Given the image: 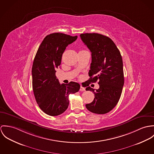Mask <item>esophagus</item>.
Listing matches in <instances>:
<instances>
[{"mask_svg": "<svg viewBox=\"0 0 154 154\" xmlns=\"http://www.w3.org/2000/svg\"><path fill=\"white\" fill-rule=\"evenodd\" d=\"M80 91H85V88L83 87L82 85L80 86Z\"/></svg>", "mask_w": 154, "mask_h": 154, "instance_id": "34e87169", "label": "esophagus"}]
</instances>
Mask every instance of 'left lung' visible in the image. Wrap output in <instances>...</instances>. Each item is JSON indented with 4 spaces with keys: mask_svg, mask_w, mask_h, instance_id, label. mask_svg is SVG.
<instances>
[{
    "mask_svg": "<svg viewBox=\"0 0 154 154\" xmlns=\"http://www.w3.org/2000/svg\"><path fill=\"white\" fill-rule=\"evenodd\" d=\"M82 41L91 52V63L85 90L93 91L94 99L86 108L96 114L112 110L119 100L124 85L123 61L119 50L109 37L97 33L82 34ZM98 81L95 91L88 85Z\"/></svg>",
    "mask_w": 154,
    "mask_h": 154,
    "instance_id": "left-lung-1",
    "label": "left lung"
}]
</instances>
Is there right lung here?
I'll return each instance as SVG.
<instances>
[{"mask_svg":"<svg viewBox=\"0 0 154 154\" xmlns=\"http://www.w3.org/2000/svg\"><path fill=\"white\" fill-rule=\"evenodd\" d=\"M77 38V36L60 32L48 35L36 52L32 68L33 91L39 107L48 115L64 113L69 106V94L80 90V85L76 82L60 84L55 75L63 52Z\"/></svg>","mask_w":154,"mask_h":154,"instance_id":"1","label":"right lung"}]
</instances>
